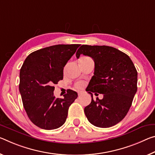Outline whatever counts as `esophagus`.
<instances>
[{"label":"esophagus","instance_id":"34e87169","mask_svg":"<svg viewBox=\"0 0 155 155\" xmlns=\"http://www.w3.org/2000/svg\"><path fill=\"white\" fill-rule=\"evenodd\" d=\"M82 94H83V92H82V91H78V96L81 95Z\"/></svg>","mask_w":155,"mask_h":155}]
</instances>
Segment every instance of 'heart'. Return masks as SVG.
Here are the masks:
<instances>
[{
    "label": "heart",
    "mask_w": 155,
    "mask_h": 155,
    "mask_svg": "<svg viewBox=\"0 0 155 155\" xmlns=\"http://www.w3.org/2000/svg\"><path fill=\"white\" fill-rule=\"evenodd\" d=\"M75 86L77 87V88H81V87H82L83 86V83H81V82H78L77 83H76Z\"/></svg>",
    "instance_id": "obj_1"
}]
</instances>
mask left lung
Instances as JSON below:
<instances>
[{
	"label": "left lung",
	"instance_id": "8db88e82",
	"mask_svg": "<svg viewBox=\"0 0 155 155\" xmlns=\"http://www.w3.org/2000/svg\"><path fill=\"white\" fill-rule=\"evenodd\" d=\"M81 54L94 61V76L86 88L92 101L84 108L85 116L97 127L114 126L126 117L137 92L134 63L126 54L106 45H83L77 51V58ZM92 92L103 94L104 98L94 101Z\"/></svg>",
	"mask_w": 155,
	"mask_h": 155
}]
</instances>
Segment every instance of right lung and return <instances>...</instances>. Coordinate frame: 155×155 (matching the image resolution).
<instances>
[{"mask_svg":"<svg viewBox=\"0 0 155 155\" xmlns=\"http://www.w3.org/2000/svg\"><path fill=\"white\" fill-rule=\"evenodd\" d=\"M79 44L56 45L31 53L20 70V91L24 108L30 121L44 130L64 124L70 105L77 93L68 90L63 99L55 98L54 87L63 78V68Z\"/></svg>","mask_w":155,"mask_h":155,"instance_id":"1","label":"right lung"}]
</instances>
